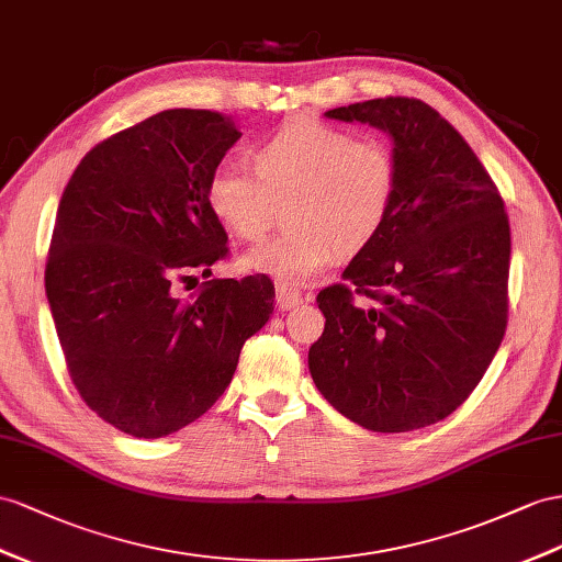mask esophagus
<instances>
[{
    "label": "esophagus",
    "mask_w": 562,
    "mask_h": 562,
    "mask_svg": "<svg viewBox=\"0 0 562 562\" xmlns=\"http://www.w3.org/2000/svg\"><path fill=\"white\" fill-rule=\"evenodd\" d=\"M276 299H278V306H280L282 311H290V308H296L299 304H304V299H311V294L304 296L299 290H294V286L278 284Z\"/></svg>",
    "instance_id": "1"
}]
</instances>
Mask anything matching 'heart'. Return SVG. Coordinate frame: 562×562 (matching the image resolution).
I'll use <instances>...</instances> for the list:
<instances>
[{"instance_id": "1", "label": "heart", "mask_w": 562, "mask_h": 562, "mask_svg": "<svg viewBox=\"0 0 562 562\" xmlns=\"http://www.w3.org/2000/svg\"><path fill=\"white\" fill-rule=\"evenodd\" d=\"M401 187L394 147L323 121L282 125L251 149V168L218 164L206 180V204L244 241L261 239L284 206L290 229L241 256V268L296 286L337 254L358 256L390 225Z\"/></svg>"}]
</instances>
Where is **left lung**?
Instances as JSON below:
<instances>
[{"instance_id": "8db88e82", "label": "left lung", "mask_w": 562, "mask_h": 562, "mask_svg": "<svg viewBox=\"0 0 562 562\" xmlns=\"http://www.w3.org/2000/svg\"><path fill=\"white\" fill-rule=\"evenodd\" d=\"M325 116L390 133L401 187L382 237L353 256L347 282L318 294L325 333L308 349L311 378L366 429L435 425L472 394L506 335L508 213L463 135L420 99H368Z\"/></svg>"}]
</instances>
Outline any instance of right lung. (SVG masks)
Instances as JSON below:
<instances>
[{"mask_svg": "<svg viewBox=\"0 0 562 562\" xmlns=\"http://www.w3.org/2000/svg\"><path fill=\"white\" fill-rule=\"evenodd\" d=\"M239 137L218 111H161L85 154L59 201L45 290L68 375L90 411L131 437L201 418L272 313L266 276L178 296L227 256L206 180Z\"/></svg>", "mask_w": 562, "mask_h": 562, "instance_id": "add662e5", "label": "right lung"}]
</instances>
